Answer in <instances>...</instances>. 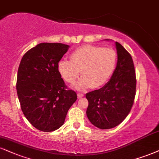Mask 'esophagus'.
Masks as SVG:
<instances>
[{"label":"esophagus","instance_id":"obj_1","mask_svg":"<svg viewBox=\"0 0 159 159\" xmlns=\"http://www.w3.org/2000/svg\"><path fill=\"white\" fill-rule=\"evenodd\" d=\"M77 96H78V98H81L82 97L84 96V95L82 94V93H78V94H77Z\"/></svg>","mask_w":159,"mask_h":159}]
</instances>
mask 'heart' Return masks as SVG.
<instances>
[{"mask_svg":"<svg viewBox=\"0 0 159 159\" xmlns=\"http://www.w3.org/2000/svg\"><path fill=\"white\" fill-rule=\"evenodd\" d=\"M117 55L110 48L85 45L76 49L70 55V61L61 60L58 72L61 78L69 84H73L78 90H85L89 87L99 88L109 81L116 69Z\"/></svg>","mask_w":159,"mask_h":159,"instance_id":"heart-1","label":"heart"}]
</instances>
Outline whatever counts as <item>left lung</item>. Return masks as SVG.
<instances>
[{"label":"left lung","instance_id":"8db88e82","mask_svg":"<svg viewBox=\"0 0 159 159\" xmlns=\"http://www.w3.org/2000/svg\"><path fill=\"white\" fill-rule=\"evenodd\" d=\"M116 48L117 64L110 81L101 89L86 94L89 102L88 119L101 129H111L121 124L130 112L135 95L136 79L133 58L118 42Z\"/></svg>","mask_w":159,"mask_h":159}]
</instances>
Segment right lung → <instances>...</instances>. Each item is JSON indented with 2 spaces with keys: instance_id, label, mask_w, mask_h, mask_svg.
I'll use <instances>...</instances> for the list:
<instances>
[{
  "instance_id": "right-lung-1",
  "label": "right lung",
  "mask_w": 159,
  "mask_h": 159,
  "mask_svg": "<svg viewBox=\"0 0 159 159\" xmlns=\"http://www.w3.org/2000/svg\"><path fill=\"white\" fill-rule=\"evenodd\" d=\"M69 46L41 43L25 53L20 61L16 89L22 112L36 129H58L64 123L77 94L66 89L58 64Z\"/></svg>"
}]
</instances>
